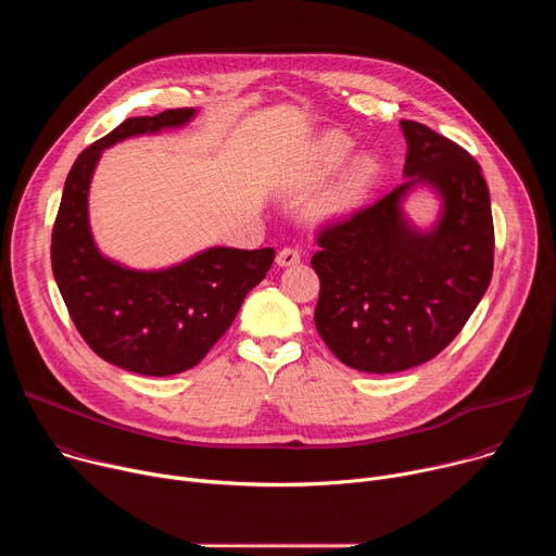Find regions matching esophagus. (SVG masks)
I'll list each match as a JSON object with an SVG mask.
<instances>
[{
    "mask_svg": "<svg viewBox=\"0 0 556 556\" xmlns=\"http://www.w3.org/2000/svg\"><path fill=\"white\" fill-rule=\"evenodd\" d=\"M299 262H301V251H299V249L288 247V249H283V251L277 253V266H281V268L296 266Z\"/></svg>",
    "mask_w": 556,
    "mask_h": 556,
    "instance_id": "1",
    "label": "esophagus"
}]
</instances>
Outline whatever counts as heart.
<instances>
[{
	"instance_id": "obj_1",
	"label": "heart",
	"mask_w": 556,
	"mask_h": 556,
	"mask_svg": "<svg viewBox=\"0 0 556 556\" xmlns=\"http://www.w3.org/2000/svg\"><path fill=\"white\" fill-rule=\"evenodd\" d=\"M354 149V140L339 131L330 129L314 138L299 161L292 165L286 178V189L290 193H303L326 182L345 161ZM376 178V161L363 153L341 172V176L309 204V215L316 219H337L352 213L369 193Z\"/></svg>"
}]
</instances>
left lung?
Listing matches in <instances>:
<instances>
[{
  "instance_id": "left-lung-1",
  "label": "left lung",
  "mask_w": 556,
  "mask_h": 556,
  "mask_svg": "<svg viewBox=\"0 0 556 556\" xmlns=\"http://www.w3.org/2000/svg\"><path fill=\"white\" fill-rule=\"evenodd\" d=\"M403 178L389 195L319 235L314 324L352 369L393 374L440 354L482 301L493 275L491 195L480 165L427 125L401 121ZM416 188L439 200L422 229L404 204Z\"/></svg>"
}]
</instances>
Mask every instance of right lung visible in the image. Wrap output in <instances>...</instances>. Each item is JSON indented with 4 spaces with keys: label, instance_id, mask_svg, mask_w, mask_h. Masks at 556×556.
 Returning a JSON list of instances; mask_svg holds the SVG:
<instances>
[{
    "label": "right lung",
    "instance_id": "right-lung-1",
    "mask_svg": "<svg viewBox=\"0 0 556 556\" xmlns=\"http://www.w3.org/2000/svg\"><path fill=\"white\" fill-rule=\"evenodd\" d=\"M198 110H167L121 123L76 157L52 228V273L76 330L108 363L142 376L195 367L230 328L244 296L266 277L275 251L208 247L165 268H129L97 247L90 185L105 149L180 129Z\"/></svg>",
    "mask_w": 556,
    "mask_h": 556
}]
</instances>
